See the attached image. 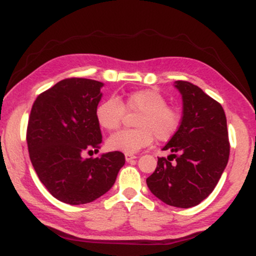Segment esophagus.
<instances>
[{"instance_id":"1","label":"esophagus","mask_w":256,"mask_h":256,"mask_svg":"<svg viewBox=\"0 0 256 256\" xmlns=\"http://www.w3.org/2000/svg\"><path fill=\"white\" fill-rule=\"evenodd\" d=\"M134 158H137L134 155H130V154H125V160L128 161V162H130V161L134 160Z\"/></svg>"}]
</instances>
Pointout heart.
Here are the masks:
<instances>
[{
    "label": "heart",
    "mask_w": 256,
    "mask_h": 256,
    "mask_svg": "<svg viewBox=\"0 0 256 256\" xmlns=\"http://www.w3.org/2000/svg\"><path fill=\"white\" fill-rule=\"evenodd\" d=\"M125 110L140 112L134 119L137 128L112 134L107 140V148L112 152L134 154L150 146L154 136L161 142L170 140L180 126L179 112L167 104L160 91L152 89L132 91L122 102L116 98L104 100L96 108V120L104 130H116L124 119Z\"/></svg>",
    "instance_id": "heart-1"
}]
</instances>
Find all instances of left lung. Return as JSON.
I'll return each mask as SVG.
<instances>
[{
	"label": "left lung",
	"instance_id": "obj_1",
	"mask_svg": "<svg viewBox=\"0 0 256 256\" xmlns=\"http://www.w3.org/2000/svg\"><path fill=\"white\" fill-rule=\"evenodd\" d=\"M174 88L183 100L180 126L162 148L172 154L158 158L146 185L164 204L190 208L218 184L228 165L230 143L222 104L189 82H174Z\"/></svg>",
	"mask_w": 256,
	"mask_h": 256
}]
</instances>
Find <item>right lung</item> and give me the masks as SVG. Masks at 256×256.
Returning <instances> with one entry per match:
<instances>
[{
	"label": "right lung",
	"mask_w": 256,
	"mask_h": 256,
	"mask_svg": "<svg viewBox=\"0 0 256 256\" xmlns=\"http://www.w3.org/2000/svg\"><path fill=\"white\" fill-rule=\"evenodd\" d=\"M104 83L70 78L44 91L32 106L28 126L30 160L38 178L58 201L84 204L101 198L116 183L125 164L120 152L84 158L102 142L96 108Z\"/></svg>",
	"instance_id": "obj_1"
}]
</instances>
